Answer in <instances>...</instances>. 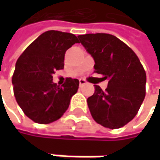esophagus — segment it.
Instances as JSON below:
<instances>
[{"label": "esophagus", "instance_id": "obj_1", "mask_svg": "<svg viewBox=\"0 0 160 160\" xmlns=\"http://www.w3.org/2000/svg\"><path fill=\"white\" fill-rule=\"evenodd\" d=\"M87 82H86V80H83V79H80V86H82V85H84V84H86Z\"/></svg>", "mask_w": 160, "mask_h": 160}]
</instances>
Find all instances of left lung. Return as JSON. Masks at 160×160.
Returning a JSON list of instances; mask_svg holds the SVG:
<instances>
[{
  "label": "left lung",
  "instance_id": "obj_1",
  "mask_svg": "<svg viewBox=\"0 0 160 160\" xmlns=\"http://www.w3.org/2000/svg\"><path fill=\"white\" fill-rule=\"evenodd\" d=\"M93 58L94 72L108 80L103 91L95 85L87 99L93 119L109 129H118L137 114L145 96L146 75L135 52L117 37L107 33L78 36Z\"/></svg>",
  "mask_w": 160,
  "mask_h": 160
}]
</instances>
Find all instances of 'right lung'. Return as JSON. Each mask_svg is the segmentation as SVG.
<instances>
[{
	"label": "right lung",
	"instance_id": "add662e5",
	"mask_svg": "<svg viewBox=\"0 0 160 160\" xmlns=\"http://www.w3.org/2000/svg\"><path fill=\"white\" fill-rule=\"evenodd\" d=\"M78 38L71 33L49 30L40 35L19 56L12 78L16 100L25 115L40 124L60 118L77 92L80 81L68 78L60 87L52 81L55 70L64 68L65 53Z\"/></svg>",
	"mask_w": 160,
	"mask_h": 160
}]
</instances>
